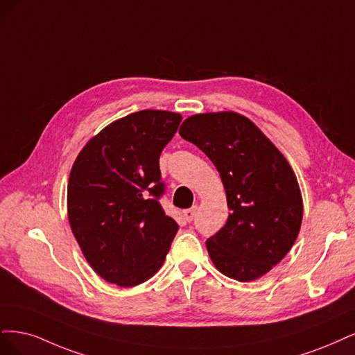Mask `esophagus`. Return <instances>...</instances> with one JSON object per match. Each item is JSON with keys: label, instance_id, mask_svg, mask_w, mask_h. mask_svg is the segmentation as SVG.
Here are the masks:
<instances>
[{"label": "esophagus", "instance_id": "esophagus-1", "mask_svg": "<svg viewBox=\"0 0 355 355\" xmlns=\"http://www.w3.org/2000/svg\"><path fill=\"white\" fill-rule=\"evenodd\" d=\"M182 215H184V218H186L187 221H191V220L194 218V215H196V207H193V208H190V209L182 211Z\"/></svg>", "mask_w": 355, "mask_h": 355}]
</instances>
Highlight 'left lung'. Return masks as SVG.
<instances>
[{
    "instance_id": "1",
    "label": "left lung",
    "mask_w": 355,
    "mask_h": 355,
    "mask_svg": "<svg viewBox=\"0 0 355 355\" xmlns=\"http://www.w3.org/2000/svg\"><path fill=\"white\" fill-rule=\"evenodd\" d=\"M178 132L211 159L225 189L230 214L207 240L214 266L237 282L262 277L289 252L301 230L302 196L288 159L236 112L198 113Z\"/></svg>"
}]
</instances>
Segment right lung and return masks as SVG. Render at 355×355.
<instances>
[{
	"instance_id": "add662e5",
	"label": "right lung",
	"mask_w": 355,
	"mask_h": 355,
	"mask_svg": "<svg viewBox=\"0 0 355 355\" xmlns=\"http://www.w3.org/2000/svg\"><path fill=\"white\" fill-rule=\"evenodd\" d=\"M182 116L146 109L109 123L76 156L67 182V218L101 279L131 288L162 267L178 224L159 198V156Z\"/></svg>"
}]
</instances>
